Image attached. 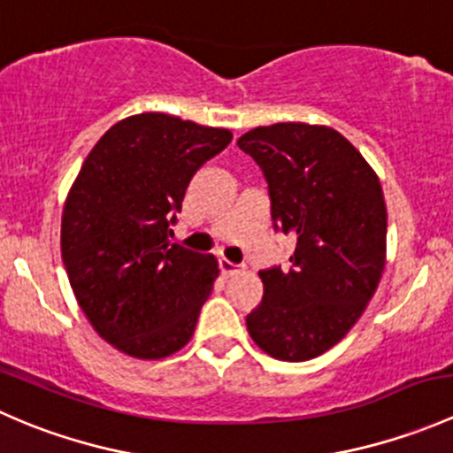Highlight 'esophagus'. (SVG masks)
I'll return each mask as SVG.
<instances>
[{"instance_id": "34e87169", "label": "esophagus", "mask_w": 453, "mask_h": 453, "mask_svg": "<svg viewBox=\"0 0 453 453\" xmlns=\"http://www.w3.org/2000/svg\"><path fill=\"white\" fill-rule=\"evenodd\" d=\"M219 269H221L223 276H234V273H239V265L230 263L227 258H219Z\"/></svg>"}]
</instances>
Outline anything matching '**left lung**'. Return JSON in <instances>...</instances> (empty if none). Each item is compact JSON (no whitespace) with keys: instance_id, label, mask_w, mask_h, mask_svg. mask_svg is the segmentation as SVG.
<instances>
[{"instance_id":"1","label":"left lung","mask_w":453,"mask_h":453,"mask_svg":"<svg viewBox=\"0 0 453 453\" xmlns=\"http://www.w3.org/2000/svg\"><path fill=\"white\" fill-rule=\"evenodd\" d=\"M263 171L273 230L296 241L289 265L260 269L265 294L245 318L282 362L326 353L353 328L386 265V203L366 159L331 127L278 122L241 135Z\"/></svg>"}]
</instances>
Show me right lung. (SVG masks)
<instances>
[{
    "label": "right lung",
    "mask_w": 453,
    "mask_h": 453,
    "mask_svg": "<svg viewBox=\"0 0 453 453\" xmlns=\"http://www.w3.org/2000/svg\"><path fill=\"white\" fill-rule=\"evenodd\" d=\"M230 142L227 129L140 113L81 166L63 208V265L91 326L122 353L162 359L193 337L217 260L168 239L193 175Z\"/></svg>",
    "instance_id": "right-lung-1"
}]
</instances>
